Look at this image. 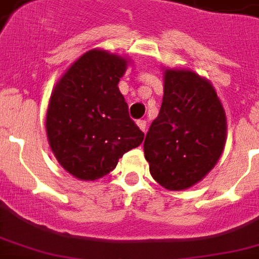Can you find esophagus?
Returning a JSON list of instances; mask_svg holds the SVG:
<instances>
[{
  "mask_svg": "<svg viewBox=\"0 0 259 259\" xmlns=\"http://www.w3.org/2000/svg\"><path fill=\"white\" fill-rule=\"evenodd\" d=\"M137 125L138 127L145 133V130H146V121H144V119H140V121H137Z\"/></svg>",
  "mask_w": 259,
  "mask_h": 259,
  "instance_id": "obj_1",
  "label": "esophagus"
}]
</instances>
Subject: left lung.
<instances>
[{"instance_id": "obj_1", "label": "left lung", "mask_w": 259, "mask_h": 259, "mask_svg": "<svg viewBox=\"0 0 259 259\" xmlns=\"http://www.w3.org/2000/svg\"><path fill=\"white\" fill-rule=\"evenodd\" d=\"M226 138L225 109L208 79L164 68L161 109L144 142L154 180L169 191L192 187L217 165Z\"/></svg>"}]
</instances>
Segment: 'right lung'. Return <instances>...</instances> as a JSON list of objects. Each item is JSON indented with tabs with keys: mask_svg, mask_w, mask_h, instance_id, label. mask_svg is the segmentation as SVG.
<instances>
[{
	"mask_svg": "<svg viewBox=\"0 0 259 259\" xmlns=\"http://www.w3.org/2000/svg\"><path fill=\"white\" fill-rule=\"evenodd\" d=\"M129 58L91 50L58 80L47 109V137L59 164L83 181L106 176L144 133L118 89Z\"/></svg>",
	"mask_w": 259,
	"mask_h": 259,
	"instance_id": "obj_1",
	"label": "right lung"
}]
</instances>
